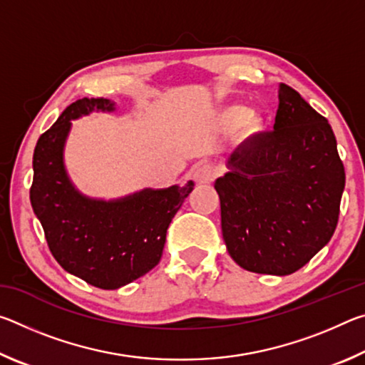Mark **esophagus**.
<instances>
[{"mask_svg":"<svg viewBox=\"0 0 365 365\" xmlns=\"http://www.w3.org/2000/svg\"><path fill=\"white\" fill-rule=\"evenodd\" d=\"M215 178V169L211 164L201 163L193 169V180L196 183H211Z\"/></svg>","mask_w":365,"mask_h":365,"instance_id":"1","label":"esophagus"}]
</instances>
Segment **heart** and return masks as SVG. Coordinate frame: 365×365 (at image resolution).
Listing matches in <instances>:
<instances>
[{"label":"heart","mask_w":365,"mask_h":365,"mask_svg":"<svg viewBox=\"0 0 365 365\" xmlns=\"http://www.w3.org/2000/svg\"><path fill=\"white\" fill-rule=\"evenodd\" d=\"M220 120L228 125H235V123H240L245 120L246 128L250 130H257L259 125H261V119L255 113L250 114V109L243 106V104H230V106H225L220 110Z\"/></svg>","instance_id":"obj_1"}]
</instances>
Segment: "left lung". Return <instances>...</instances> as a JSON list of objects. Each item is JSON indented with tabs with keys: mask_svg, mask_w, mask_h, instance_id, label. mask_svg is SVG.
Returning a JSON list of instances; mask_svg holds the SVG:
<instances>
[{
	"mask_svg": "<svg viewBox=\"0 0 365 365\" xmlns=\"http://www.w3.org/2000/svg\"><path fill=\"white\" fill-rule=\"evenodd\" d=\"M215 180L228 255L256 274L289 275L330 242L344 168L329 120L280 83L274 130L252 135Z\"/></svg>",
	"mask_w": 365,
	"mask_h": 365,
	"instance_id": "obj_1",
	"label": "left lung"
}]
</instances>
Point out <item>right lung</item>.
<instances>
[{"instance_id":"1","label":"right lung","mask_w":365,"mask_h":365,"mask_svg":"<svg viewBox=\"0 0 365 365\" xmlns=\"http://www.w3.org/2000/svg\"><path fill=\"white\" fill-rule=\"evenodd\" d=\"M115 103L82 98L64 109L41 135L34 151L30 202L61 267L90 285L117 289L156 267L165 233L195 183L145 188L117 200L83 195L72 183L64 148L72 120L91 113H113Z\"/></svg>"}]
</instances>
